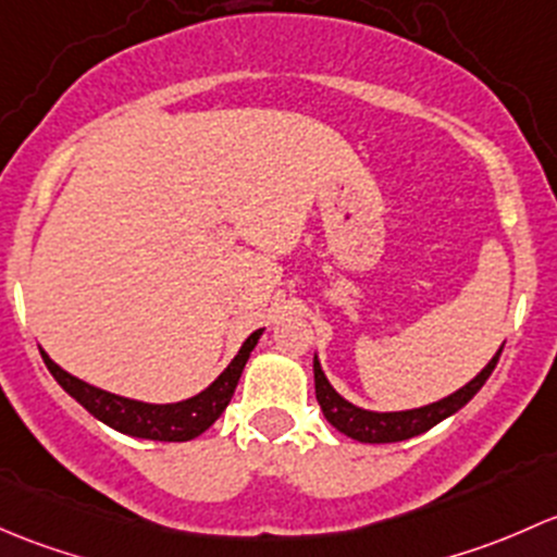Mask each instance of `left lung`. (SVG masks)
Masks as SVG:
<instances>
[{"label": "left lung", "mask_w": 557, "mask_h": 557, "mask_svg": "<svg viewBox=\"0 0 557 557\" xmlns=\"http://www.w3.org/2000/svg\"><path fill=\"white\" fill-rule=\"evenodd\" d=\"M498 357H502V348L496 351V357L480 370V375H474L467 386H461L458 392H453L450 397L440 399V403L416 407V410H399V412H375L364 410V407L351 405L348 399H343L341 394L332 388V383L326 381L324 370H321L319 359L313 357V381H317V399L321 405L326 421L343 432L346 437L359 440V443H403V440L416 437V434L429 432L432 426H437L440 421L453 416L456 410H461L474 394L483 388V383L488 381L493 367H496Z\"/></svg>", "instance_id": "8db88e82"}]
</instances>
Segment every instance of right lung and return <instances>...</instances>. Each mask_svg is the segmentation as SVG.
I'll use <instances>...</instances> for the list:
<instances>
[{
	"label": "right lung",
	"instance_id": "1",
	"mask_svg": "<svg viewBox=\"0 0 557 557\" xmlns=\"http://www.w3.org/2000/svg\"><path fill=\"white\" fill-rule=\"evenodd\" d=\"M260 335L262 330H257L246 337L244 346H240V351L236 354V359L220 372V377H216L209 388H203V392L195 394L190 399H182V403L171 405H150L139 403V399L109 394L104 388H96L90 386V383L79 381V377L69 375V372L61 370L42 348H39V354H42L45 364H48L50 375L59 381V386L64 388L69 397L77 399L90 416L99 418L101 423L139 440L187 443V440H195L198 434H203L206 429L222 416V410H225L227 403L233 399L240 372H244L246 362H249V354L255 351Z\"/></svg>",
	"mask_w": 557,
	"mask_h": 557
}]
</instances>
